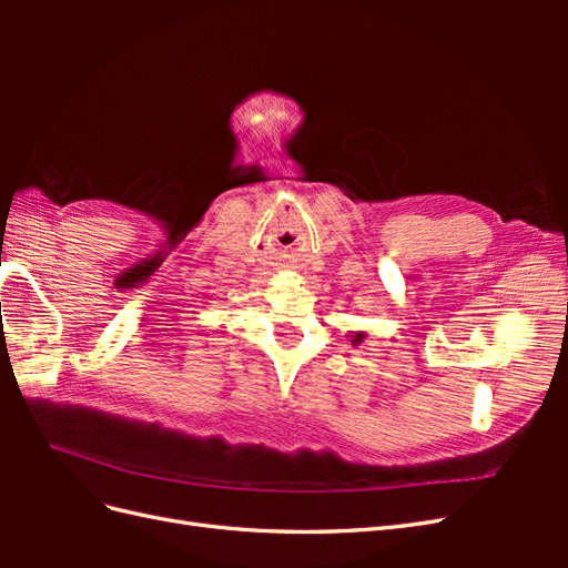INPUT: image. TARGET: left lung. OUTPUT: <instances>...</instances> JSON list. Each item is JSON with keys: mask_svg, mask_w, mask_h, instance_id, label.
Returning <instances> with one entry per match:
<instances>
[{"mask_svg": "<svg viewBox=\"0 0 568 568\" xmlns=\"http://www.w3.org/2000/svg\"><path fill=\"white\" fill-rule=\"evenodd\" d=\"M348 338H351L353 346H357V343H363V341H365V332H355V334H351Z\"/></svg>", "mask_w": 568, "mask_h": 568, "instance_id": "8db88e82", "label": "left lung"}]
</instances>
